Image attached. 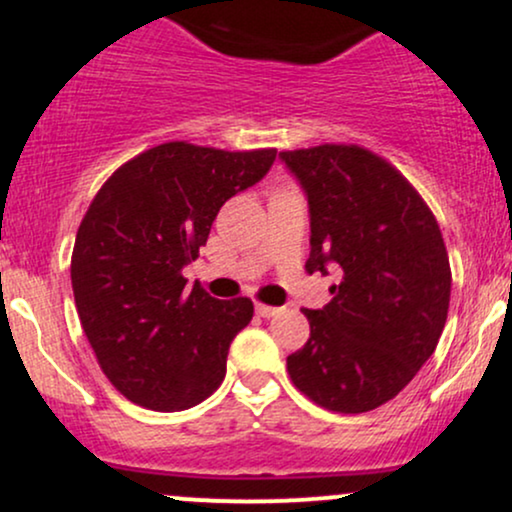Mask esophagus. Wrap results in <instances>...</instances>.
Instances as JSON below:
<instances>
[{
	"instance_id": "34e87169",
	"label": "esophagus",
	"mask_w": 512,
	"mask_h": 512,
	"mask_svg": "<svg viewBox=\"0 0 512 512\" xmlns=\"http://www.w3.org/2000/svg\"><path fill=\"white\" fill-rule=\"evenodd\" d=\"M255 310H257V315H262V317H274L281 313V308H276V305H267V303H257Z\"/></svg>"
}]
</instances>
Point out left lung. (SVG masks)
<instances>
[{
	"instance_id": "1",
	"label": "left lung",
	"mask_w": 512,
	"mask_h": 512,
	"mask_svg": "<svg viewBox=\"0 0 512 512\" xmlns=\"http://www.w3.org/2000/svg\"><path fill=\"white\" fill-rule=\"evenodd\" d=\"M310 204V274L342 269L332 301L303 310L310 337L286 358L320 407L363 414L399 395L436 351L448 320L450 260L424 197L356 144L281 151Z\"/></svg>"
}]
</instances>
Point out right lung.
Masks as SVG:
<instances>
[{
    "label": "right lung",
    "instance_id": "obj_1",
    "mask_svg": "<svg viewBox=\"0 0 512 512\" xmlns=\"http://www.w3.org/2000/svg\"><path fill=\"white\" fill-rule=\"evenodd\" d=\"M274 158L276 149L166 142L122 163L93 197L74 240V301L98 366L129 402L182 411L221 385L228 346L255 308L187 286L182 267L223 202Z\"/></svg>",
    "mask_w": 512,
    "mask_h": 512
}]
</instances>
